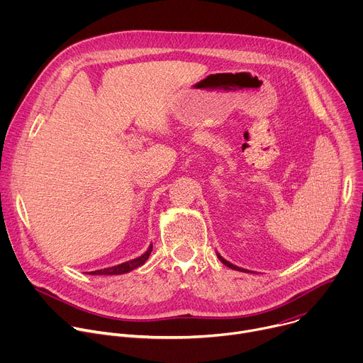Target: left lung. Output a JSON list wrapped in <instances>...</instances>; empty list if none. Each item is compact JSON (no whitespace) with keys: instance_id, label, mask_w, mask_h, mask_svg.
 I'll return each mask as SVG.
<instances>
[{"instance_id":"obj_1","label":"left lung","mask_w":363,"mask_h":363,"mask_svg":"<svg viewBox=\"0 0 363 363\" xmlns=\"http://www.w3.org/2000/svg\"><path fill=\"white\" fill-rule=\"evenodd\" d=\"M217 257L220 258V262H221L223 264H225L227 267H230V269H233V270H237V272H244V273H248L245 269H241V267H238V266H234V264H231L230 262H227L225 258H223V257H221L218 252H217Z\"/></svg>"}]
</instances>
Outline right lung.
Segmentation results:
<instances>
[{"label":"right lung","instance_id":"right-lung-1","mask_svg":"<svg viewBox=\"0 0 363 363\" xmlns=\"http://www.w3.org/2000/svg\"><path fill=\"white\" fill-rule=\"evenodd\" d=\"M150 251H152V244L149 245V248L139 257L133 258V260H129V262H125L122 264H118V266H112V267H108V269H101V270H96V272H90L89 274L91 276H118V274H125V273H129L138 267H140L142 264H145V262L149 258L150 255Z\"/></svg>","mask_w":363,"mask_h":363}]
</instances>
